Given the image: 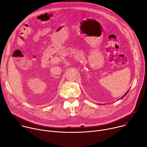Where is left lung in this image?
Instances as JSON below:
<instances>
[{
	"mask_svg": "<svg viewBox=\"0 0 147 147\" xmlns=\"http://www.w3.org/2000/svg\"><path fill=\"white\" fill-rule=\"evenodd\" d=\"M129 90H128V91H127V92H126V93H125V94H124V95H123V96H122V97H121V98H120V99H122V98H124V96H125V95H126V94H127V93H128V92H129Z\"/></svg>",
	"mask_w": 147,
	"mask_h": 147,
	"instance_id": "8db88e82",
	"label": "left lung"
}]
</instances>
